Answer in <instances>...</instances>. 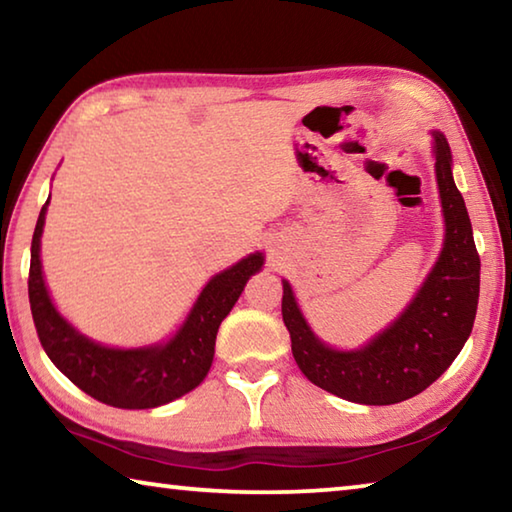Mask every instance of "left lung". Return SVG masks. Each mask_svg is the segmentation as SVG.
Instances as JSON below:
<instances>
[{
    "label": "left lung",
    "mask_w": 512,
    "mask_h": 512,
    "mask_svg": "<svg viewBox=\"0 0 512 512\" xmlns=\"http://www.w3.org/2000/svg\"><path fill=\"white\" fill-rule=\"evenodd\" d=\"M436 178L445 214V246L409 309L366 348H327L311 332L284 282L282 320L291 352L311 384L343 400L384 406L429 388L463 350L479 305L481 259L472 223L452 178V153L443 133L433 131Z\"/></svg>",
    "instance_id": "obj_1"
}]
</instances>
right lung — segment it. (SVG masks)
I'll use <instances>...</instances> for the list:
<instances>
[{
    "mask_svg": "<svg viewBox=\"0 0 512 512\" xmlns=\"http://www.w3.org/2000/svg\"><path fill=\"white\" fill-rule=\"evenodd\" d=\"M47 203L42 205L33 230L29 302L38 339L54 366L83 393L117 409H153L194 391L212 366L216 332L223 318L235 307L248 277L264 264L262 253L248 255L212 277L185 325L167 345L140 350L103 348L67 325L49 300L40 264V235Z\"/></svg>",
    "mask_w": 512,
    "mask_h": 512,
    "instance_id": "add662e5",
    "label": "right lung"
}]
</instances>
